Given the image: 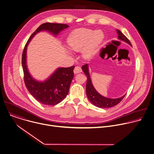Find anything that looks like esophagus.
Segmentation results:
<instances>
[{"label": "esophagus", "mask_w": 154, "mask_h": 154, "mask_svg": "<svg viewBox=\"0 0 154 154\" xmlns=\"http://www.w3.org/2000/svg\"><path fill=\"white\" fill-rule=\"evenodd\" d=\"M82 69L81 67H80V66H75L74 68V74H78V73L82 72Z\"/></svg>", "instance_id": "obj_1"}]
</instances>
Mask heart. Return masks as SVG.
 <instances>
[{"instance_id": "b5f03b06", "label": "heart", "mask_w": 154, "mask_h": 154, "mask_svg": "<svg viewBox=\"0 0 154 154\" xmlns=\"http://www.w3.org/2000/svg\"><path fill=\"white\" fill-rule=\"evenodd\" d=\"M104 34L100 30L80 28L72 31L67 38L69 47L74 51L81 50L85 59H89L97 52L103 41Z\"/></svg>"}]
</instances>
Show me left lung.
Returning <instances> with one entry per match:
<instances>
[{
    "instance_id": "obj_1",
    "label": "left lung",
    "mask_w": 154,
    "mask_h": 154,
    "mask_svg": "<svg viewBox=\"0 0 154 154\" xmlns=\"http://www.w3.org/2000/svg\"><path fill=\"white\" fill-rule=\"evenodd\" d=\"M117 33L118 35V39L121 41H124L130 45L132 46L131 43L130 42V40L118 29L116 30ZM83 72L85 74L86 76L87 77V82H86V92L87 97L89 100L96 107L100 108H110L115 106L118 104H119L124 98L125 96L124 95L118 98H109L104 97L100 95L94 88L91 79L90 77L89 72V67L88 64H85L82 67Z\"/></svg>"
}]
</instances>
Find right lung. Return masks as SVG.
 I'll use <instances>...</instances> for the list:
<instances>
[{
	"instance_id": "obj_1",
	"label": "right lung",
	"mask_w": 154,
	"mask_h": 154,
	"mask_svg": "<svg viewBox=\"0 0 154 154\" xmlns=\"http://www.w3.org/2000/svg\"><path fill=\"white\" fill-rule=\"evenodd\" d=\"M68 27L69 26L65 24L51 23L42 24L31 35L23 51L22 66L25 85L29 93L35 99L44 105H56L66 97L74 75L73 70L75 66L58 68L44 82L37 81L31 76L27 67V47L33 37L41 31L47 30L54 35H57L60 31Z\"/></svg>"
}]
</instances>
